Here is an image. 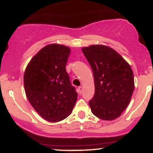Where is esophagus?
Masks as SVG:
<instances>
[{
  "label": "esophagus",
  "mask_w": 153,
  "mask_h": 153,
  "mask_svg": "<svg viewBox=\"0 0 153 153\" xmlns=\"http://www.w3.org/2000/svg\"><path fill=\"white\" fill-rule=\"evenodd\" d=\"M82 90H83V88H82V86L78 87V91L79 94H82Z\"/></svg>",
  "instance_id": "1"
}]
</instances>
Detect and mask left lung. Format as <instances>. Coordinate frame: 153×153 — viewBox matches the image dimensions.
I'll use <instances>...</instances> for the list:
<instances>
[{"mask_svg": "<svg viewBox=\"0 0 153 153\" xmlns=\"http://www.w3.org/2000/svg\"><path fill=\"white\" fill-rule=\"evenodd\" d=\"M92 68L95 94L89 101L92 113L111 121L120 117L129 105L134 88L130 65L118 52L105 45L82 49Z\"/></svg>", "mask_w": 153, "mask_h": 153, "instance_id": "1", "label": "left lung"}]
</instances>
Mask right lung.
I'll return each mask as SVG.
<instances>
[{"instance_id": "add662e5", "label": "right lung", "mask_w": 153, "mask_h": 153, "mask_svg": "<svg viewBox=\"0 0 153 153\" xmlns=\"http://www.w3.org/2000/svg\"><path fill=\"white\" fill-rule=\"evenodd\" d=\"M71 49L51 44L39 50L24 72L26 97L36 111L50 122H57L72 113L78 94L65 67Z\"/></svg>"}]
</instances>
